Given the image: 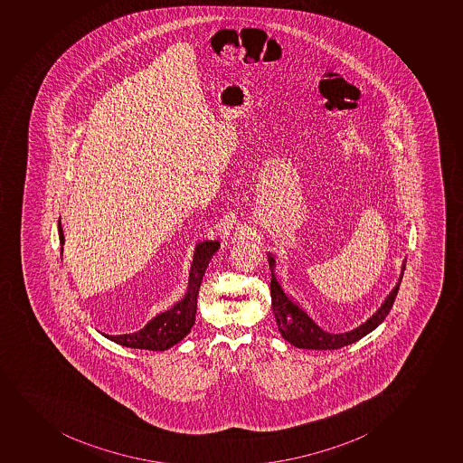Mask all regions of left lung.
Instances as JSON below:
<instances>
[{
    "mask_svg": "<svg viewBox=\"0 0 463 463\" xmlns=\"http://www.w3.org/2000/svg\"><path fill=\"white\" fill-rule=\"evenodd\" d=\"M268 262L271 268V307H273L274 317L278 322L279 332L280 335L300 349H314V351H331V349H340L343 345H352L355 341L361 340L363 336L367 335L370 332L380 326L384 322L385 317L389 314L390 309L393 307L394 298L398 296L401 280L404 276L405 262L402 263V271H401L400 280L396 283V287L390 291L389 296L385 298L384 303L378 307V311L373 316L367 318V322L363 323L360 326L352 329L349 332H341V334H331V332L323 331L316 322H312L311 317L298 307V303L292 302L288 298L283 288L280 287L274 268H276V260L271 254H268Z\"/></svg>",
    "mask_w": 463,
    "mask_h": 463,
    "instance_id": "obj_1",
    "label": "left lung"
}]
</instances>
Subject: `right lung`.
Returning <instances> with one entry per match:
<instances>
[{"mask_svg": "<svg viewBox=\"0 0 463 463\" xmlns=\"http://www.w3.org/2000/svg\"><path fill=\"white\" fill-rule=\"evenodd\" d=\"M58 227L61 245H63L65 239H63L61 220ZM218 249H220L218 241H203L196 243L194 260L190 267L187 292L184 298H181L180 302H176L171 309L154 317L146 326L134 334H123V335L103 334V335L118 345H127L132 349H146V351H165V349H171L176 343H180L195 325L196 302H198L201 280ZM62 250L61 247V254Z\"/></svg>", "mask_w": 463, "mask_h": 463, "instance_id": "right-lung-1", "label": "right lung"}]
</instances>
